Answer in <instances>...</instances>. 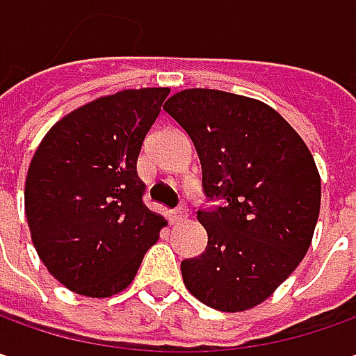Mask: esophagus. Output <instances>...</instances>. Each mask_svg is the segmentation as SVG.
Returning <instances> with one entry per match:
<instances>
[{"instance_id": "1", "label": "esophagus", "mask_w": 356, "mask_h": 356, "mask_svg": "<svg viewBox=\"0 0 356 356\" xmlns=\"http://www.w3.org/2000/svg\"><path fill=\"white\" fill-rule=\"evenodd\" d=\"M169 218H171V222H173V225H179L181 220H185V218H187V211H185V209H177V211H173V213L169 215Z\"/></svg>"}]
</instances>
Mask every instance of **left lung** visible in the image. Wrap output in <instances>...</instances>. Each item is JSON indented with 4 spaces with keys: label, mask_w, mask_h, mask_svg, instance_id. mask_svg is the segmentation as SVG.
<instances>
[{
    "label": "left lung",
    "mask_w": 356,
    "mask_h": 356,
    "mask_svg": "<svg viewBox=\"0 0 356 356\" xmlns=\"http://www.w3.org/2000/svg\"><path fill=\"white\" fill-rule=\"evenodd\" d=\"M189 134L202 191L222 207L199 211L207 250L181 262L183 282L204 305L246 312L300 266L321 204V177L300 134L248 96L187 88L163 106Z\"/></svg>",
    "instance_id": "8db88e82"
}]
</instances>
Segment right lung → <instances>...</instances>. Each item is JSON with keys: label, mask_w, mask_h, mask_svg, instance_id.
Wrapping results in <instances>:
<instances>
[{"label": "right lung", "mask_w": 356, "mask_h": 356, "mask_svg": "<svg viewBox=\"0 0 356 356\" xmlns=\"http://www.w3.org/2000/svg\"><path fill=\"white\" fill-rule=\"evenodd\" d=\"M169 88L122 90L60 118L33 155L25 215L41 262L65 288L110 298L128 288L165 218L141 197L138 155Z\"/></svg>", "instance_id": "right-lung-1"}]
</instances>
